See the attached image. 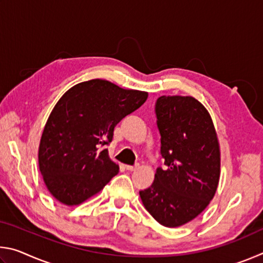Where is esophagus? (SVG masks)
Segmentation results:
<instances>
[{
	"label": "esophagus",
	"mask_w": 263,
	"mask_h": 263,
	"mask_svg": "<svg viewBox=\"0 0 263 263\" xmlns=\"http://www.w3.org/2000/svg\"><path fill=\"white\" fill-rule=\"evenodd\" d=\"M125 168L127 169V171H130V172H135V171H137L138 168H139V166H138V164H136V166H128V164H126Z\"/></svg>",
	"instance_id": "34e87169"
}]
</instances>
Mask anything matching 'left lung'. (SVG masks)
<instances>
[{"label":"left lung","mask_w":263,"mask_h":263,"mask_svg":"<svg viewBox=\"0 0 263 263\" xmlns=\"http://www.w3.org/2000/svg\"><path fill=\"white\" fill-rule=\"evenodd\" d=\"M155 114L166 168L159 167L152 185L139 195L155 220L177 228L197 217L216 194L219 142L210 114L194 97H159Z\"/></svg>","instance_id":"8db88e82"}]
</instances>
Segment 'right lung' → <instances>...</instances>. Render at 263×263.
Here are the masks:
<instances>
[{
  "instance_id": "add662e5",
  "label": "right lung",
  "mask_w": 263,
  "mask_h": 263,
  "mask_svg": "<svg viewBox=\"0 0 263 263\" xmlns=\"http://www.w3.org/2000/svg\"><path fill=\"white\" fill-rule=\"evenodd\" d=\"M147 97L146 91L101 79L75 84L61 96L44 127L38 152L44 182L57 201L79 205L117 175L119 166L103 146L112 140L115 126Z\"/></svg>"
}]
</instances>
